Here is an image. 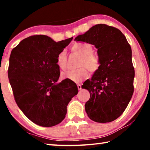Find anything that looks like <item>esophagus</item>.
<instances>
[{"label":"esophagus","mask_w":150,"mask_h":150,"mask_svg":"<svg viewBox=\"0 0 150 150\" xmlns=\"http://www.w3.org/2000/svg\"><path fill=\"white\" fill-rule=\"evenodd\" d=\"M77 88H78L79 90H81V88H81V85L80 84L77 85Z\"/></svg>","instance_id":"1"}]
</instances>
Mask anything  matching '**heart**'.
Here are the masks:
<instances>
[{
    "mask_svg": "<svg viewBox=\"0 0 150 150\" xmlns=\"http://www.w3.org/2000/svg\"><path fill=\"white\" fill-rule=\"evenodd\" d=\"M71 52L80 57L78 62L79 68L75 70H69L62 73L63 79H67L74 83H80L88 76L87 69L91 73L97 71L100 67L99 58L93 54L92 45L86 43H78L71 47ZM67 56L65 52H61L56 58V64L60 69L64 70L67 67Z\"/></svg>",
    "mask_w": 150,
    "mask_h": 150,
    "instance_id": "heart-1",
    "label": "heart"
}]
</instances>
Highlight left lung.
<instances>
[{"mask_svg":"<svg viewBox=\"0 0 150 150\" xmlns=\"http://www.w3.org/2000/svg\"><path fill=\"white\" fill-rule=\"evenodd\" d=\"M75 41L95 45L100 62L99 69L81 87L90 93L86 112L96 122L116 120L125 110L134 93L135 73L130 44L120 30L101 24L77 35Z\"/></svg>","mask_w":150,"mask_h":150,"instance_id":"8db88e82","label":"left lung"}]
</instances>
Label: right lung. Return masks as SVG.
<instances>
[{
	"mask_svg": "<svg viewBox=\"0 0 150 150\" xmlns=\"http://www.w3.org/2000/svg\"><path fill=\"white\" fill-rule=\"evenodd\" d=\"M73 40L55 42L44 35L25 38L12 50L8 75L14 99L25 116L37 125L59 124L67 106L78 93L74 82L58 83L60 72L56 58Z\"/></svg>",
	"mask_w": 150,
	"mask_h": 150,
	"instance_id": "1",
	"label": "right lung"
}]
</instances>
